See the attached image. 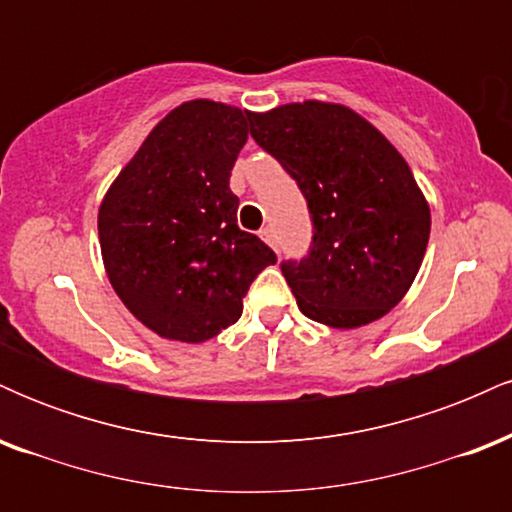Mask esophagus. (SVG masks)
<instances>
[{
	"mask_svg": "<svg viewBox=\"0 0 512 512\" xmlns=\"http://www.w3.org/2000/svg\"><path fill=\"white\" fill-rule=\"evenodd\" d=\"M260 238H262L264 243H267L272 250H279V245H276V233H274V228H262Z\"/></svg>",
	"mask_w": 512,
	"mask_h": 512,
	"instance_id": "34e87169",
	"label": "esophagus"
}]
</instances>
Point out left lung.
I'll use <instances>...</instances> for the list:
<instances>
[{
	"label": "left lung",
	"instance_id": "left-lung-1",
	"mask_svg": "<svg viewBox=\"0 0 512 512\" xmlns=\"http://www.w3.org/2000/svg\"><path fill=\"white\" fill-rule=\"evenodd\" d=\"M250 134L301 187L313 219L308 257L281 264L310 320L356 330L390 313L424 262L431 209L402 154L339 103L248 113Z\"/></svg>",
	"mask_w": 512,
	"mask_h": 512
}]
</instances>
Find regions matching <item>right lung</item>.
Instances as JSON below:
<instances>
[{"mask_svg":"<svg viewBox=\"0 0 512 512\" xmlns=\"http://www.w3.org/2000/svg\"><path fill=\"white\" fill-rule=\"evenodd\" d=\"M248 113L187 101L163 117L98 209L103 267L125 308L170 342L199 344L238 322L276 255L238 228L233 163Z\"/></svg>","mask_w":512,"mask_h":512,"instance_id":"1","label":"right lung"}]
</instances>
